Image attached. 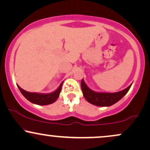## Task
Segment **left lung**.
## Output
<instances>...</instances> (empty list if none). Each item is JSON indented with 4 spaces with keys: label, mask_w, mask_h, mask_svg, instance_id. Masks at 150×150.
Instances as JSON below:
<instances>
[{
    "label": "left lung",
    "mask_w": 150,
    "mask_h": 150,
    "mask_svg": "<svg viewBox=\"0 0 150 150\" xmlns=\"http://www.w3.org/2000/svg\"><path fill=\"white\" fill-rule=\"evenodd\" d=\"M130 87L131 85L126 89L116 93H97L91 90L83 80L81 81V88L86 100L90 104L99 106H109L116 104L126 94Z\"/></svg>",
    "instance_id": "left-lung-1"
}]
</instances>
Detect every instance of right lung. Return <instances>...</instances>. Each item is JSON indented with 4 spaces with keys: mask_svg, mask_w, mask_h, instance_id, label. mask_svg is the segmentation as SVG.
<instances>
[{
    "mask_svg": "<svg viewBox=\"0 0 150 150\" xmlns=\"http://www.w3.org/2000/svg\"><path fill=\"white\" fill-rule=\"evenodd\" d=\"M63 82L61 84V85H60V87H58V89H56L54 92L51 93V94H46L28 92H27V91L22 89L21 87H20L19 86H18V87L22 94V95H23L27 100L30 101V102L34 103V104L38 105H47L55 102V101H56V99H58V97H59L60 92H61V91Z\"/></svg>",
    "mask_w": 150,
    "mask_h": 150,
    "instance_id": "add662e5",
    "label": "right lung"
}]
</instances>
